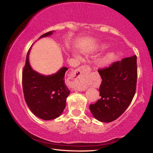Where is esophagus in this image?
<instances>
[{
    "instance_id": "esophagus-1",
    "label": "esophagus",
    "mask_w": 153,
    "mask_h": 153,
    "mask_svg": "<svg viewBox=\"0 0 153 153\" xmlns=\"http://www.w3.org/2000/svg\"><path fill=\"white\" fill-rule=\"evenodd\" d=\"M87 68L84 66L80 67L75 70L73 75L69 77V82L71 83L72 88L75 90L84 91L87 87Z\"/></svg>"
}]
</instances>
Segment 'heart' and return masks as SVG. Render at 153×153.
<instances>
[{"label":"heart","mask_w":153,"mask_h":153,"mask_svg":"<svg viewBox=\"0 0 153 153\" xmlns=\"http://www.w3.org/2000/svg\"><path fill=\"white\" fill-rule=\"evenodd\" d=\"M106 61H107V60H106Z\"/></svg>","instance_id":"1"}]
</instances>
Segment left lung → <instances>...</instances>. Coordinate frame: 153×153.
<instances>
[{
	"instance_id": "obj_1",
	"label": "left lung",
	"mask_w": 153,
	"mask_h": 153,
	"mask_svg": "<svg viewBox=\"0 0 153 153\" xmlns=\"http://www.w3.org/2000/svg\"><path fill=\"white\" fill-rule=\"evenodd\" d=\"M98 71L102 78L100 98L90 105V110L98 121L111 122L122 115L135 95L138 77L136 55L99 68Z\"/></svg>"
}]
</instances>
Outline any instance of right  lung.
Masks as SVG:
<instances>
[{"mask_svg": "<svg viewBox=\"0 0 153 153\" xmlns=\"http://www.w3.org/2000/svg\"><path fill=\"white\" fill-rule=\"evenodd\" d=\"M53 33H44L40 38ZM30 48L27 51L22 71V86L25 100L31 111L44 120L58 117L66 105L70 90L65 83V74L68 69L63 67L57 73L45 76L33 71L29 63Z\"/></svg>", "mask_w": 153, "mask_h": 153, "instance_id": "right-lung-1", "label": "right lung"}]
</instances>
